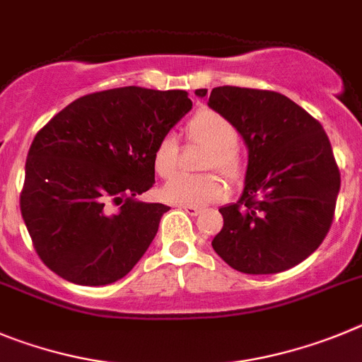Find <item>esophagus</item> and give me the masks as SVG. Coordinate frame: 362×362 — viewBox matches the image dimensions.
Here are the masks:
<instances>
[{
	"label": "esophagus",
	"instance_id": "esophagus-1",
	"mask_svg": "<svg viewBox=\"0 0 362 362\" xmlns=\"http://www.w3.org/2000/svg\"><path fill=\"white\" fill-rule=\"evenodd\" d=\"M180 209L185 211L189 216H198V214L202 213V209H198V207H191V205H180Z\"/></svg>",
	"mask_w": 362,
	"mask_h": 362
}]
</instances>
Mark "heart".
<instances>
[{
	"label": "heart",
	"instance_id": "heart-1",
	"mask_svg": "<svg viewBox=\"0 0 362 362\" xmlns=\"http://www.w3.org/2000/svg\"><path fill=\"white\" fill-rule=\"evenodd\" d=\"M187 135L193 142L209 148L204 160V169H216L227 180L240 178L243 169L242 157L236 148L240 133L226 115L209 108L200 110L189 120ZM177 164L178 141L177 136L168 133L157 142V148L153 151V165L155 171L165 178L177 169ZM160 194L169 204L204 207V205L216 204L226 197V185L214 175H204V177L177 175L162 185Z\"/></svg>",
	"mask_w": 362,
	"mask_h": 362
}]
</instances>
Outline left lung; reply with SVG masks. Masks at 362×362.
Segmentation results:
<instances>
[{
    "mask_svg": "<svg viewBox=\"0 0 362 362\" xmlns=\"http://www.w3.org/2000/svg\"><path fill=\"white\" fill-rule=\"evenodd\" d=\"M194 93L236 126L249 151L242 197L220 207L214 252L245 274L301 263L330 230L341 187L323 126L281 93L238 86Z\"/></svg>",
    "mask_w": 362,
    "mask_h": 362,
    "instance_id": "8db88e82",
    "label": "left lung"
}]
</instances>
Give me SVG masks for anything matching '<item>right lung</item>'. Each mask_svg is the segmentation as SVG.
I'll list each match as a JSON object with an SVG mask.
<instances>
[{"label":"right lung","instance_id":"1","mask_svg":"<svg viewBox=\"0 0 362 362\" xmlns=\"http://www.w3.org/2000/svg\"><path fill=\"white\" fill-rule=\"evenodd\" d=\"M191 108L184 90L115 88L74 100L39 129L19 202L48 269L100 286L136 265L169 211L136 197L155 184L157 142Z\"/></svg>","mask_w":362,"mask_h":362}]
</instances>
